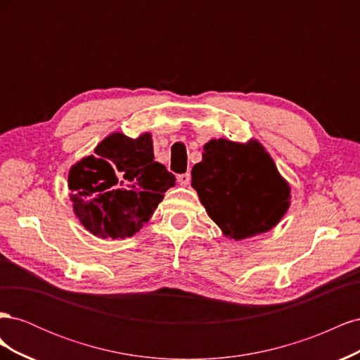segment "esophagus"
<instances>
[{
  "instance_id": "1",
  "label": "esophagus",
  "mask_w": 360,
  "mask_h": 360,
  "mask_svg": "<svg viewBox=\"0 0 360 360\" xmlns=\"http://www.w3.org/2000/svg\"><path fill=\"white\" fill-rule=\"evenodd\" d=\"M177 181H179L180 186H188V184L191 183V174L189 172L180 174V176L177 177Z\"/></svg>"
}]
</instances>
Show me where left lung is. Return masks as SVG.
<instances>
[{
  "label": "left lung",
  "mask_w": 360,
  "mask_h": 360,
  "mask_svg": "<svg viewBox=\"0 0 360 360\" xmlns=\"http://www.w3.org/2000/svg\"><path fill=\"white\" fill-rule=\"evenodd\" d=\"M192 188L210 219L236 242L270 231L290 209L291 188L259 141L210 139Z\"/></svg>",
  "instance_id": "8db88e82"
}]
</instances>
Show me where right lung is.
Here are the masks:
<instances>
[{"label":"right lung","mask_w":360,"mask_h":360,"mask_svg":"<svg viewBox=\"0 0 360 360\" xmlns=\"http://www.w3.org/2000/svg\"><path fill=\"white\" fill-rule=\"evenodd\" d=\"M73 213L99 238H126L147 224L176 177L155 160L151 134L112 132L69 169Z\"/></svg>","instance_id":"1"}]
</instances>
